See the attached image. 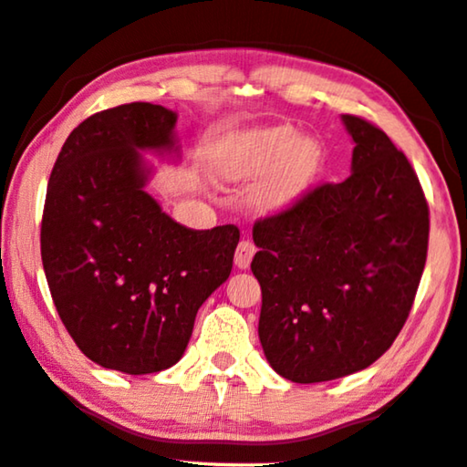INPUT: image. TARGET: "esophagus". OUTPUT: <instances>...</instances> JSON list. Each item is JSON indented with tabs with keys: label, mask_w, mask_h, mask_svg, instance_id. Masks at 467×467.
<instances>
[{
	"label": "esophagus",
	"mask_w": 467,
	"mask_h": 467,
	"mask_svg": "<svg viewBox=\"0 0 467 467\" xmlns=\"http://www.w3.org/2000/svg\"><path fill=\"white\" fill-rule=\"evenodd\" d=\"M255 244H253L251 241H241L239 247H236L234 251V265L239 267V270H247V267L251 265V259L253 255H255Z\"/></svg>",
	"instance_id": "obj_1"
}]
</instances>
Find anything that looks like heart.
Wrapping results in <instances>:
<instances>
[{
    "label": "heart",
    "instance_id": "obj_1",
    "mask_svg": "<svg viewBox=\"0 0 467 467\" xmlns=\"http://www.w3.org/2000/svg\"><path fill=\"white\" fill-rule=\"evenodd\" d=\"M323 164L321 146L290 125L231 133L210 154V172L220 183H251L265 212H286L305 200Z\"/></svg>",
    "mask_w": 467,
    "mask_h": 467
}]
</instances>
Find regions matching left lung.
Returning <instances> with one entry per match:
<instances>
[{"label":"left lung","mask_w":467,"mask_h":467,"mask_svg":"<svg viewBox=\"0 0 467 467\" xmlns=\"http://www.w3.org/2000/svg\"><path fill=\"white\" fill-rule=\"evenodd\" d=\"M342 123L352 175L253 226L259 342L295 383L373 365L404 327L429 249V205L404 152L360 117Z\"/></svg>","instance_id":"8db88e82"}]
</instances>
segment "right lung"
Masks as SVG:
<instances>
[{
  "label": "right lung",
  "mask_w": 467,
  "mask_h": 467,
  "mask_svg": "<svg viewBox=\"0 0 467 467\" xmlns=\"http://www.w3.org/2000/svg\"><path fill=\"white\" fill-rule=\"evenodd\" d=\"M177 113L131 102L88 117L55 162L41 257L63 326L92 362L158 373L183 357L195 315L233 270L239 228L192 231L146 185L144 152L179 161Z\"/></svg>",
  "instance_id": "obj_1"
}]
</instances>
